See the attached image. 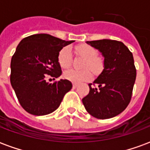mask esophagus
Listing matches in <instances>:
<instances>
[{
    "label": "esophagus",
    "instance_id": "1",
    "mask_svg": "<svg viewBox=\"0 0 150 150\" xmlns=\"http://www.w3.org/2000/svg\"><path fill=\"white\" fill-rule=\"evenodd\" d=\"M78 87V84L77 83H73V88H76Z\"/></svg>",
    "mask_w": 150,
    "mask_h": 150
}]
</instances>
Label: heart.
Here are the masks:
<instances>
[{
    "instance_id": "obj_1",
    "label": "heart",
    "mask_w": 150,
    "mask_h": 150,
    "mask_svg": "<svg viewBox=\"0 0 150 150\" xmlns=\"http://www.w3.org/2000/svg\"><path fill=\"white\" fill-rule=\"evenodd\" d=\"M75 51L79 55L85 59L83 67L85 69L81 71L76 70H68L64 72L63 77L73 82L80 83L87 81L92 77L93 71L98 74L103 71L104 67V59L100 56L98 55V50L93 46L88 44H82L75 48ZM58 62L62 69H68L71 66L72 54L71 50L68 47H63L58 54ZM90 69H89V68Z\"/></svg>"
}]
</instances>
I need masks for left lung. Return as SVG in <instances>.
<instances>
[{
  "label": "left lung",
  "mask_w": 150,
  "mask_h": 150,
  "mask_svg": "<svg viewBox=\"0 0 150 150\" xmlns=\"http://www.w3.org/2000/svg\"><path fill=\"white\" fill-rule=\"evenodd\" d=\"M104 57V69L83 98L88 112L97 119H109L119 115L131 100L137 70L132 52L121 42L102 39L87 42ZM98 88H93L91 85Z\"/></svg>",
  "instance_id": "obj_1"
}]
</instances>
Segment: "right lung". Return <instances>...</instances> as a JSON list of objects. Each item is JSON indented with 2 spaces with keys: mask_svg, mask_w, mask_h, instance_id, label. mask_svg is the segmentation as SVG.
Segmentation results:
<instances>
[{
  "mask_svg": "<svg viewBox=\"0 0 150 150\" xmlns=\"http://www.w3.org/2000/svg\"><path fill=\"white\" fill-rule=\"evenodd\" d=\"M73 42L38 34L25 38L18 44L11 59L10 83L27 112L34 116L53 112L72 88L67 79L49 83L46 77L58 78L62 75L58 54L62 47Z\"/></svg>",
  "mask_w": 150,
  "mask_h": 150,
  "instance_id": "add662e5",
  "label": "right lung"
}]
</instances>
